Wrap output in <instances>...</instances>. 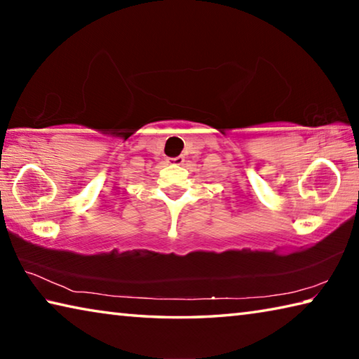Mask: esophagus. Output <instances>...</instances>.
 <instances>
[{
	"label": "esophagus",
	"mask_w": 359,
	"mask_h": 359,
	"mask_svg": "<svg viewBox=\"0 0 359 359\" xmlns=\"http://www.w3.org/2000/svg\"><path fill=\"white\" fill-rule=\"evenodd\" d=\"M184 161H185V158L182 156V155H177V156H168L166 158V163L168 165H184Z\"/></svg>",
	"instance_id": "obj_1"
}]
</instances>
